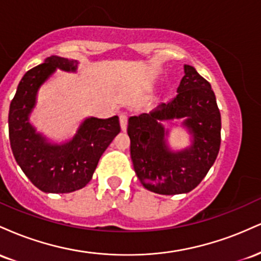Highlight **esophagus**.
<instances>
[{"instance_id": "34e87169", "label": "esophagus", "mask_w": 261, "mask_h": 261, "mask_svg": "<svg viewBox=\"0 0 261 261\" xmlns=\"http://www.w3.org/2000/svg\"><path fill=\"white\" fill-rule=\"evenodd\" d=\"M119 119H120L121 130L126 131V128H127V115L125 113H122V114H120V116H119Z\"/></svg>"}]
</instances>
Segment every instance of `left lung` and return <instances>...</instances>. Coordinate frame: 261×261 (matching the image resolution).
Returning <instances> with one entry per match:
<instances>
[{
  "label": "left lung",
  "mask_w": 261,
  "mask_h": 261,
  "mask_svg": "<svg viewBox=\"0 0 261 261\" xmlns=\"http://www.w3.org/2000/svg\"><path fill=\"white\" fill-rule=\"evenodd\" d=\"M178 94L149 113L130 116L127 134L137 178L147 190L161 195L187 194L205 178L221 145V114L211 85L193 66L184 65ZM182 120L192 145L169 147L164 121Z\"/></svg>",
  "instance_id": "obj_1"
}]
</instances>
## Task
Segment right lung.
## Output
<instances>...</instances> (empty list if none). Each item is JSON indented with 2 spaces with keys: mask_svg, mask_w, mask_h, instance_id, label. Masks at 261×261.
<instances>
[{
  "mask_svg": "<svg viewBox=\"0 0 261 261\" xmlns=\"http://www.w3.org/2000/svg\"><path fill=\"white\" fill-rule=\"evenodd\" d=\"M79 61L50 56L20 80L8 114L11 148L18 166L44 193L65 194L85 188L91 181L101 154L120 133L119 116L81 122L71 140L51 142L31 122L38 92L58 70L76 72Z\"/></svg>",
  "mask_w": 261,
  "mask_h": 261,
  "instance_id": "obj_1",
  "label": "right lung"
}]
</instances>
